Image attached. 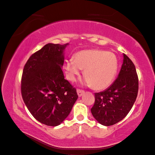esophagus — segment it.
Returning a JSON list of instances; mask_svg holds the SVG:
<instances>
[{"instance_id": "34e87169", "label": "esophagus", "mask_w": 155, "mask_h": 155, "mask_svg": "<svg viewBox=\"0 0 155 155\" xmlns=\"http://www.w3.org/2000/svg\"><path fill=\"white\" fill-rule=\"evenodd\" d=\"M77 92H78V94L79 97H81L84 93H85V91H83V90H80V89H77Z\"/></svg>"}]
</instances>
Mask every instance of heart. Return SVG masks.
<instances>
[{
  "label": "heart",
  "instance_id": "heart-1",
  "mask_svg": "<svg viewBox=\"0 0 155 155\" xmlns=\"http://www.w3.org/2000/svg\"><path fill=\"white\" fill-rule=\"evenodd\" d=\"M74 60L64 64L68 79L74 81L83 70L84 83L96 90L109 87L113 81L118 70V59L110 51L100 50H83L74 55Z\"/></svg>",
  "mask_w": 155,
  "mask_h": 155
}]
</instances>
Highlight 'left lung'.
Returning <instances> with one entry per match:
<instances>
[{"label": "left lung", "mask_w": 155, "mask_h": 155, "mask_svg": "<svg viewBox=\"0 0 155 155\" xmlns=\"http://www.w3.org/2000/svg\"><path fill=\"white\" fill-rule=\"evenodd\" d=\"M138 91V78L135 66L124 54L118 77L105 91L94 94L92 114L103 125L116 124L127 115L137 99Z\"/></svg>", "instance_id": "8db88e82"}]
</instances>
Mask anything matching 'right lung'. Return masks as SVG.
Masks as SVG:
<instances>
[{
	"instance_id": "add662e5",
	"label": "right lung",
	"mask_w": 155,
	"mask_h": 155,
	"mask_svg": "<svg viewBox=\"0 0 155 155\" xmlns=\"http://www.w3.org/2000/svg\"><path fill=\"white\" fill-rule=\"evenodd\" d=\"M64 45L48 43L32 54L23 69L21 94L28 109L41 124L58 126L70 114L78 96L64 79Z\"/></svg>"
}]
</instances>
